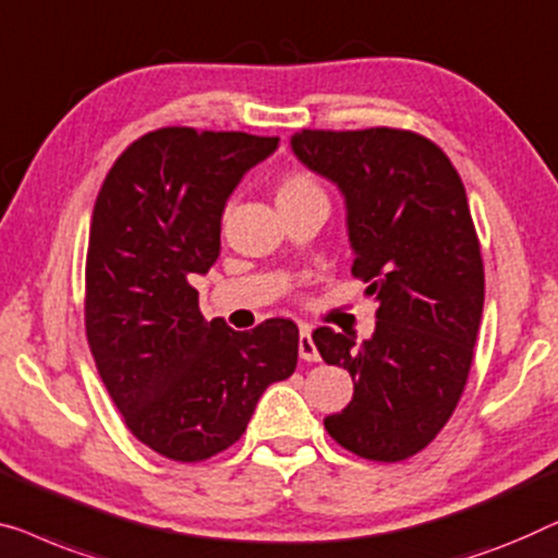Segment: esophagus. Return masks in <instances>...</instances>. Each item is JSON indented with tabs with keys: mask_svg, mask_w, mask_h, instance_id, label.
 Here are the masks:
<instances>
[{
	"mask_svg": "<svg viewBox=\"0 0 558 558\" xmlns=\"http://www.w3.org/2000/svg\"><path fill=\"white\" fill-rule=\"evenodd\" d=\"M299 357H302L304 362H319V352H317V344H314V339H312L310 327L299 329Z\"/></svg>",
	"mask_w": 558,
	"mask_h": 558,
	"instance_id": "1",
	"label": "esophagus"
}]
</instances>
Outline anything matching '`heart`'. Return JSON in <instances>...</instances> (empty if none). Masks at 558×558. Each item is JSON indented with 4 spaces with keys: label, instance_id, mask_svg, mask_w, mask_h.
Here are the masks:
<instances>
[{
    "label": "heart",
    "instance_id": "heart-1",
    "mask_svg": "<svg viewBox=\"0 0 558 558\" xmlns=\"http://www.w3.org/2000/svg\"><path fill=\"white\" fill-rule=\"evenodd\" d=\"M322 189L319 183L312 179L310 173H289L284 181L279 183L277 191V201H289V198H304V196H319Z\"/></svg>",
    "mask_w": 558,
    "mask_h": 558
}]
</instances>
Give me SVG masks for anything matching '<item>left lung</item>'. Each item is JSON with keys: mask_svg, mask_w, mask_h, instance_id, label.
Here are the masks:
<instances>
[{"mask_svg": "<svg viewBox=\"0 0 558 558\" xmlns=\"http://www.w3.org/2000/svg\"><path fill=\"white\" fill-rule=\"evenodd\" d=\"M292 150L344 196L352 274L377 302L365 342L314 329L354 395L327 415L350 453L398 463L442 430L463 395L483 314V259L465 189L433 141L398 128L302 131Z\"/></svg>", "mask_w": 558, "mask_h": 558, "instance_id": "obj_1", "label": "left lung"}]
</instances>
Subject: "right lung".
Segmentation results:
<instances>
[{"mask_svg": "<svg viewBox=\"0 0 558 558\" xmlns=\"http://www.w3.org/2000/svg\"><path fill=\"white\" fill-rule=\"evenodd\" d=\"M279 138L160 128L128 145L93 208L85 332L135 438L198 463L244 435L266 387L296 367L299 329L206 322L191 277L221 252L226 201Z\"/></svg>", "mask_w": 558, "mask_h": 558, "instance_id": "right-lung-1", "label": "right lung"}]
</instances>
